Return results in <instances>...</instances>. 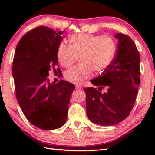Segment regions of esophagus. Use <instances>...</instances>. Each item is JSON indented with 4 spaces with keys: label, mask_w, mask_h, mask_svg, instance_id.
<instances>
[{
    "label": "esophagus",
    "mask_w": 155,
    "mask_h": 155,
    "mask_svg": "<svg viewBox=\"0 0 155 155\" xmlns=\"http://www.w3.org/2000/svg\"><path fill=\"white\" fill-rule=\"evenodd\" d=\"M75 87L76 89H81L82 88V86H81V85H80V84H76Z\"/></svg>",
    "instance_id": "obj_1"
}]
</instances>
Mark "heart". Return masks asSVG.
I'll use <instances>...</instances> for the list:
<instances>
[{
    "instance_id": "obj_1",
    "label": "heart",
    "mask_w": 155,
    "mask_h": 155,
    "mask_svg": "<svg viewBox=\"0 0 155 155\" xmlns=\"http://www.w3.org/2000/svg\"><path fill=\"white\" fill-rule=\"evenodd\" d=\"M70 45L59 44L57 56L63 67L69 68L79 57L80 64L66 70L64 77L70 83L79 84L92 75L101 74L111 64L116 52L114 39L109 35L77 33L70 36Z\"/></svg>"
}]
</instances>
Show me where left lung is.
Here are the masks:
<instances>
[{"instance_id":"obj_1","label":"left lung","mask_w":155,"mask_h":155,"mask_svg":"<svg viewBox=\"0 0 155 155\" xmlns=\"http://www.w3.org/2000/svg\"><path fill=\"white\" fill-rule=\"evenodd\" d=\"M117 49L111 64L91 81L98 88H84L88 118L96 124L112 126L127 118L135 104L140 83V56L129 36L117 33ZM106 89L102 93L101 91Z\"/></svg>"}]
</instances>
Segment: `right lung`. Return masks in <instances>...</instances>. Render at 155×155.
Wrapping results in <instances>:
<instances>
[{
  "mask_svg": "<svg viewBox=\"0 0 155 155\" xmlns=\"http://www.w3.org/2000/svg\"><path fill=\"white\" fill-rule=\"evenodd\" d=\"M64 31L41 26L22 36L15 49L12 72L15 96L23 114L43 130L61 127L66 121L74 85L60 80L51 83L47 77L58 64L57 49ZM59 73L61 72L58 68Z\"/></svg>",
  "mask_w": 155,
  "mask_h": 155,
  "instance_id": "1",
  "label": "right lung"
}]
</instances>
